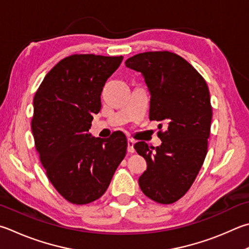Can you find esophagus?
<instances>
[{
	"label": "esophagus",
	"instance_id": "obj_1",
	"mask_svg": "<svg viewBox=\"0 0 249 249\" xmlns=\"http://www.w3.org/2000/svg\"><path fill=\"white\" fill-rule=\"evenodd\" d=\"M134 144H135V142H134L133 139H128V140H127V151H128L129 153L135 152Z\"/></svg>",
	"mask_w": 249,
	"mask_h": 249
}]
</instances>
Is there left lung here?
I'll list each match as a JSON object with an SVG mask.
<instances>
[{"label": "left lung", "instance_id": "left-lung-1", "mask_svg": "<svg viewBox=\"0 0 249 249\" xmlns=\"http://www.w3.org/2000/svg\"><path fill=\"white\" fill-rule=\"evenodd\" d=\"M125 65L143 77L150 93L149 119L166 126L159 147L135 143L147 161L138 179L140 189L159 203L175 202L192 186L207 155L212 119L209 89L187 61L172 52L139 53Z\"/></svg>", "mask_w": 249, "mask_h": 249}]
</instances>
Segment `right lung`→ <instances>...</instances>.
Wrapping results in <instances>:
<instances>
[{"label":"right lung","instance_id":"obj_1","mask_svg":"<svg viewBox=\"0 0 249 249\" xmlns=\"http://www.w3.org/2000/svg\"><path fill=\"white\" fill-rule=\"evenodd\" d=\"M123 56L75 54L49 71L34 98L31 130L50 182L71 203L100 198L124 159L127 139L89 133L101 109V91Z\"/></svg>","mask_w":249,"mask_h":249}]
</instances>
